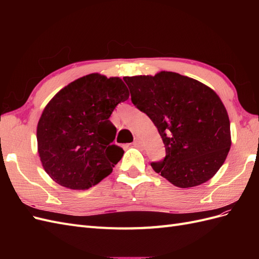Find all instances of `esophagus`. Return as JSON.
Masks as SVG:
<instances>
[{"instance_id":"esophagus-1","label":"esophagus","mask_w":259,"mask_h":259,"mask_svg":"<svg viewBox=\"0 0 259 259\" xmlns=\"http://www.w3.org/2000/svg\"><path fill=\"white\" fill-rule=\"evenodd\" d=\"M133 145H134L135 147H142V146H143L142 139H140V138H136V139H135V142H134V144H133Z\"/></svg>"}]
</instances>
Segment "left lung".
Returning a JSON list of instances; mask_svg holds the SVG:
<instances>
[{"label": "left lung", "mask_w": 259, "mask_h": 259, "mask_svg": "<svg viewBox=\"0 0 259 259\" xmlns=\"http://www.w3.org/2000/svg\"><path fill=\"white\" fill-rule=\"evenodd\" d=\"M132 103L145 112L165 146L151 166L179 188L206 183L224 164L231 146L228 112L205 84L176 72L124 76Z\"/></svg>", "instance_id": "obj_1"}]
</instances>
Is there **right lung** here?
<instances>
[{"label":"right lung","instance_id":"1","mask_svg":"<svg viewBox=\"0 0 259 259\" xmlns=\"http://www.w3.org/2000/svg\"><path fill=\"white\" fill-rule=\"evenodd\" d=\"M130 97L122 79L91 73L60 90L46 105L36 127L43 168L58 185L86 190L108 175L124 153L112 145L109 120Z\"/></svg>","mask_w":259,"mask_h":259}]
</instances>
